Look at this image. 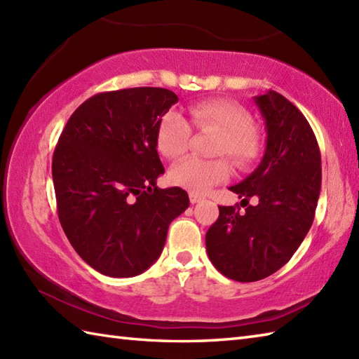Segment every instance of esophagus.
<instances>
[{"label": "esophagus", "mask_w": 359, "mask_h": 359, "mask_svg": "<svg viewBox=\"0 0 359 359\" xmlns=\"http://www.w3.org/2000/svg\"><path fill=\"white\" fill-rule=\"evenodd\" d=\"M202 199H203L202 194H199V193H189V202H191V203H197V202H201Z\"/></svg>", "instance_id": "obj_1"}]
</instances>
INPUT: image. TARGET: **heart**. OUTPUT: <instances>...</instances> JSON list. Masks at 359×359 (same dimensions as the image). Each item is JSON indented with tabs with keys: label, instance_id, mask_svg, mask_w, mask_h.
<instances>
[{
	"label": "heart",
	"instance_id": "heart-1",
	"mask_svg": "<svg viewBox=\"0 0 359 359\" xmlns=\"http://www.w3.org/2000/svg\"><path fill=\"white\" fill-rule=\"evenodd\" d=\"M189 116L201 131L219 133L217 156H228L236 165L248 166L261 152V135L251 125L245 108L230 100H203L189 106ZM193 129L177 111H170L160 120L157 129V149L168 158L180 157L188 148ZM230 175L225 158L202 160L187 157L172 165L170 179L174 185L191 193H203Z\"/></svg>",
	"mask_w": 359,
	"mask_h": 359
}]
</instances>
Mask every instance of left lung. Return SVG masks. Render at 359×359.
Returning a JSON list of instances; mask_svg holds the SVG:
<instances>
[{"label": "left lung", "instance_id": "8db88e82", "mask_svg": "<svg viewBox=\"0 0 359 359\" xmlns=\"http://www.w3.org/2000/svg\"><path fill=\"white\" fill-rule=\"evenodd\" d=\"M255 103L265 120V154L245 180L230 187L246 210L219 207L205 236L212 265L239 282L261 280L290 261L313 224L321 193V152L307 118L276 90Z\"/></svg>", "mask_w": 359, "mask_h": 359}]
</instances>
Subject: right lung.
Listing matches in <instances>:
<instances>
[{"instance_id":"1","label":"right lung","mask_w":359,"mask_h":359,"mask_svg":"<svg viewBox=\"0 0 359 359\" xmlns=\"http://www.w3.org/2000/svg\"><path fill=\"white\" fill-rule=\"evenodd\" d=\"M172 90L129 88L81 103L60 135L52 179L60 224L88 265L133 278L162 253L168 226L189 207L185 189H160V120L177 103Z\"/></svg>"}]
</instances>
